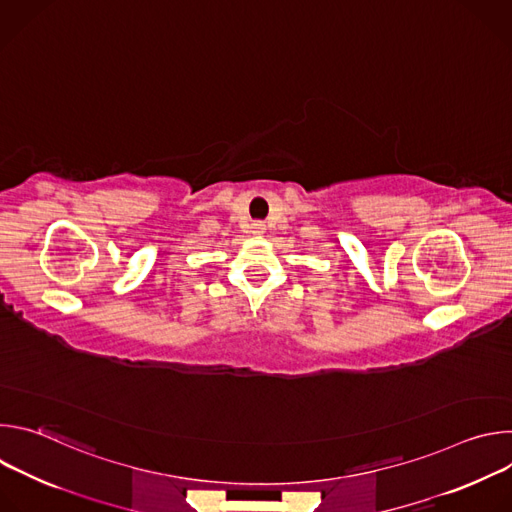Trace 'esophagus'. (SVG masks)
<instances>
[{
    "label": "esophagus",
    "mask_w": 512,
    "mask_h": 512,
    "mask_svg": "<svg viewBox=\"0 0 512 512\" xmlns=\"http://www.w3.org/2000/svg\"><path fill=\"white\" fill-rule=\"evenodd\" d=\"M251 233H253V235H263V233H265V223L255 221V223L251 225Z\"/></svg>",
    "instance_id": "1"
}]
</instances>
